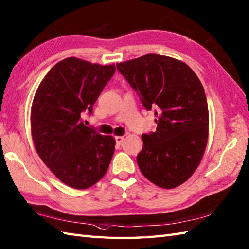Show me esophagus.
Listing matches in <instances>:
<instances>
[{"instance_id": "esophagus-1", "label": "esophagus", "mask_w": 249, "mask_h": 249, "mask_svg": "<svg viewBox=\"0 0 249 249\" xmlns=\"http://www.w3.org/2000/svg\"><path fill=\"white\" fill-rule=\"evenodd\" d=\"M124 136H115V142H117V144H121L124 141Z\"/></svg>"}]
</instances>
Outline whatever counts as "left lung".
Listing matches in <instances>:
<instances>
[{
  "instance_id": "1",
  "label": "left lung",
  "mask_w": 249,
  "mask_h": 249,
  "mask_svg": "<svg viewBox=\"0 0 249 249\" xmlns=\"http://www.w3.org/2000/svg\"><path fill=\"white\" fill-rule=\"evenodd\" d=\"M119 72L155 112L157 129L142 135L137 156L142 174L156 186L173 189L186 182L199 165L209 135L204 87L187 63L147 54L117 63Z\"/></svg>"
}]
</instances>
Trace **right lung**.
Here are the masks:
<instances>
[{"label": "right lung", "mask_w": 249, "mask_h": 249, "mask_svg": "<svg viewBox=\"0 0 249 249\" xmlns=\"http://www.w3.org/2000/svg\"><path fill=\"white\" fill-rule=\"evenodd\" d=\"M115 72L69 57L51 69L35 93L31 131L36 152L52 173L67 186L84 190L95 184L110 164L115 140L80 121L92 112L97 97Z\"/></svg>", "instance_id": "obj_1"}]
</instances>
